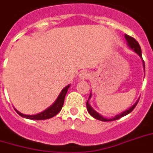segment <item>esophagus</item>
I'll return each mask as SVG.
<instances>
[{
    "label": "esophagus",
    "instance_id": "esophagus-1",
    "mask_svg": "<svg viewBox=\"0 0 153 153\" xmlns=\"http://www.w3.org/2000/svg\"><path fill=\"white\" fill-rule=\"evenodd\" d=\"M89 77H90V74H89L88 72L86 71H82L79 75V79L80 80H85V79H88Z\"/></svg>",
    "mask_w": 153,
    "mask_h": 153
}]
</instances>
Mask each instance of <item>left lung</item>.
<instances>
[{"label":"left lung","mask_w":153,"mask_h":153,"mask_svg":"<svg viewBox=\"0 0 153 153\" xmlns=\"http://www.w3.org/2000/svg\"><path fill=\"white\" fill-rule=\"evenodd\" d=\"M125 38H126V39L127 40V43H128V46L131 49H133V51H135L137 54L139 56H140L141 59H142V54H141V49H140V45H139V44H138V42L134 38H133V37L129 36H128V35H125ZM143 61V67H144V70H145V62H144V60L142 59ZM91 94H90V97H89V99L88 101L86 102V108H87V111H88V113L90 114H91V116L93 117H94L95 119H98V120H99V121H115V120H117V119H120L121 117H122L126 116V115H127V114H128L129 113H131V112L133 111V109H134V108L136 107V105H137L138 103V101L137 100V102H136V103L134 105H133V106L131 107V108H129L128 109H127V110H126V111L122 112L121 114H118V115H116V116L114 117H112V118H105V117H103L102 116V115H100L99 114H98L97 112L94 110V109H93V108L91 106V105L89 104V100H90V98H91Z\"/></svg>","instance_id":"8db88e82"}]
</instances>
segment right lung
Masks as SVG:
<instances>
[{"label":"right lung","mask_w":153,"mask_h":153,"mask_svg":"<svg viewBox=\"0 0 153 153\" xmlns=\"http://www.w3.org/2000/svg\"><path fill=\"white\" fill-rule=\"evenodd\" d=\"M71 85H68L67 86L64 87L62 89L61 93L57 98V99L55 100V102L51 105V106L48 107V109H45L44 111L41 112L38 114H35V115H26V114H23L17 111L16 109H15L16 113H17L20 116L25 117L27 119H32V120H45V119H49L55 116L56 114H58L60 112V110L62 109V107L64 103V98L65 96L67 94V92L69 89Z\"/></svg>","instance_id":"obj_1"}]
</instances>
